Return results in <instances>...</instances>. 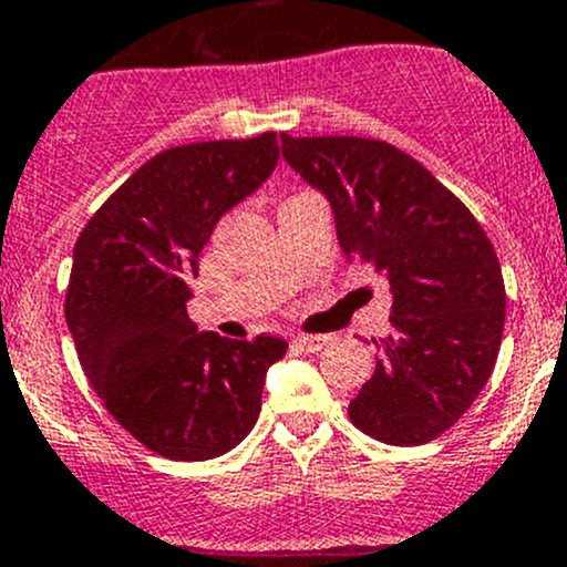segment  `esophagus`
<instances>
[{"mask_svg": "<svg viewBox=\"0 0 567 567\" xmlns=\"http://www.w3.org/2000/svg\"><path fill=\"white\" fill-rule=\"evenodd\" d=\"M293 342H296V346H299L305 353H318L320 348H323L326 342H329V337H320V334H299V337H293Z\"/></svg>", "mask_w": 567, "mask_h": 567, "instance_id": "obj_1", "label": "esophagus"}]
</instances>
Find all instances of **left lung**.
Wrapping results in <instances>:
<instances>
[{"label": "left lung", "instance_id": "obj_1", "mask_svg": "<svg viewBox=\"0 0 567 567\" xmlns=\"http://www.w3.org/2000/svg\"><path fill=\"white\" fill-rule=\"evenodd\" d=\"M282 156L334 214L348 262L392 288L375 373L348 405L353 425L394 447L425 444L466 414L494 373L505 282L472 210L420 162L362 136H288Z\"/></svg>", "mask_w": 567, "mask_h": 567}]
</instances>
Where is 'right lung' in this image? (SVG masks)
Here are the masks:
<instances>
[{
  "instance_id": "1",
  "label": "right lung",
  "mask_w": 567,
  "mask_h": 567,
  "mask_svg": "<svg viewBox=\"0 0 567 567\" xmlns=\"http://www.w3.org/2000/svg\"><path fill=\"white\" fill-rule=\"evenodd\" d=\"M279 162L277 134L169 147L142 164L73 247L65 320L109 414L153 453L208 461L247 439L288 342L227 340L186 312L216 221Z\"/></svg>"
}]
</instances>
